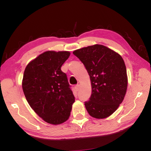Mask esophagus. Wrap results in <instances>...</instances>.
Segmentation results:
<instances>
[{
    "instance_id": "34e87169",
    "label": "esophagus",
    "mask_w": 151,
    "mask_h": 151,
    "mask_svg": "<svg viewBox=\"0 0 151 151\" xmlns=\"http://www.w3.org/2000/svg\"><path fill=\"white\" fill-rule=\"evenodd\" d=\"M75 88L76 91H78L79 90V88H80V86H79L78 85H76L75 86Z\"/></svg>"
}]
</instances>
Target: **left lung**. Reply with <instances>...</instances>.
<instances>
[{
  "label": "left lung",
  "instance_id": "8db88e82",
  "mask_svg": "<svg viewBox=\"0 0 151 151\" xmlns=\"http://www.w3.org/2000/svg\"><path fill=\"white\" fill-rule=\"evenodd\" d=\"M90 76L92 93L85 105L91 116L105 119L118 109L126 94L127 68L121 55L101 45L76 50Z\"/></svg>",
  "mask_w": 151,
  "mask_h": 151
}]
</instances>
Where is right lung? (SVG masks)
Segmentation results:
<instances>
[{"instance_id": "obj_1", "label": "right lung", "mask_w": 151, "mask_h": 151, "mask_svg": "<svg viewBox=\"0 0 151 151\" xmlns=\"http://www.w3.org/2000/svg\"><path fill=\"white\" fill-rule=\"evenodd\" d=\"M68 51L48 50L28 64L22 86L30 107L45 122L60 124L69 118L75 96L61 70Z\"/></svg>"}]
</instances>
